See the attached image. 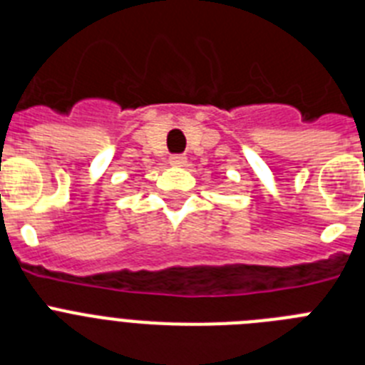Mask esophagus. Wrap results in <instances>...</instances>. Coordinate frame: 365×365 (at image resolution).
Returning a JSON list of instances; mask_svg holds the SVG:
<instances>
[{
  "mask_svg": "<svg viewBox=\"0 0 365 365\" xmlns=\"http://www.w3.org/2000/svg\"><path fill=\"white\" fill-rule=\"evenodd\" d=\"M170 164H172V166H185L186 157L185 155H172V157H170Z\"/></svg>",
  "mask_w": 365,
  "mask_h": 365,
  "instance_id": "1",
  "label": "esophagus"
}]
</instances>
